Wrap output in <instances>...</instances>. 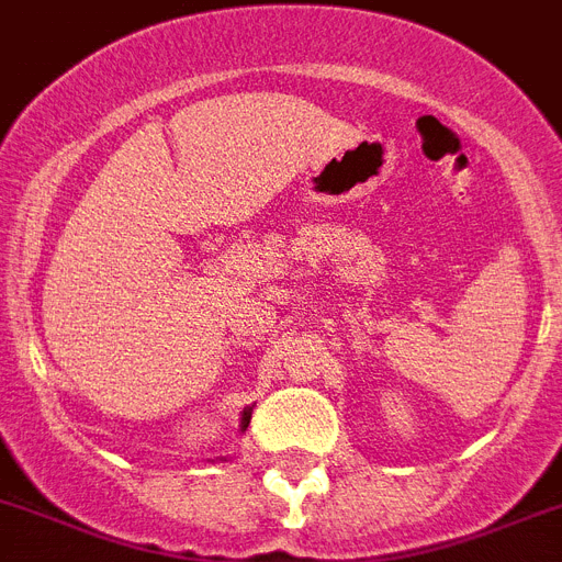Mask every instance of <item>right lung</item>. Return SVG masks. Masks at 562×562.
Masks as SVG:
<instances>
[{"label": "right lung", "mask_w": 562, "mask_h": 562, "mask_svg": "<svg viewBox=\"0 0 562 562\" xmlns=\"http://www.w3.org/2000/svg\"><path fill=\"white\" fill-rule=\"evenodd\" d=\"M249 419H252V407H247V411L240 414V430L249 428Z\"/></svg>", "instance_id": "add662e5"}]
</instances>
